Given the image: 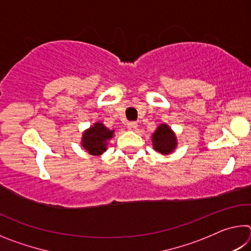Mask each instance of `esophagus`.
Segmentation results:
<instances>
[{
	"mask_svg": "<svg viewBox=\"0 0 251 251\" xmlns=\"http://www.w3.org/2000/svg\"><path fill=\"white\" fill-rule=\"evenodd\" d=\"M137 123L136 122H129L128 124H127V128H128L129 130H136L137 129Z\"/></svg>",
	"mask_w": 251,
	"mask_h": 251,
	"instance_id": "34e87169",
	"label": "esophagus"
}]
</instances>
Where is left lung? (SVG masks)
Here are the masks:
<instances>
[{
    "label": "left lung",
    "instance_id": "obj_1",
    "mask_svg": "<svg viewBox=\"0 0 251 251\" xmlns=\"http://www.w3.org/2000/svg\"><path fill=\"white\" fill-rule=\"evenodd\" d=\"M152 146L156 151L168 155L175 151L177 146L176 135L167 124H160L151 135Z\"/></svg>",
    "mask_w": 251,
    "mask_h": 251
}]
</instances>
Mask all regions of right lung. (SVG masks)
Wrapping results in <instances>:
<instances>
[{
  "label": "right lung",
  "instance_id": "right-lung-1",
  "mask_svg": "<svg viewBox=\"0 0 251 251\" xmlns=\"http://www.w3.org/2000/svg\"><path fill=\"white\" fill-rule=\"evenodd\" d=\"M114 130L105 127L103 123H95L83 133L82 146L88 154L99 156L107 150V142L113 137Z\"/></svg>",
  "mask_w": 251,
  "mask_h": 251
}]
</instances>
